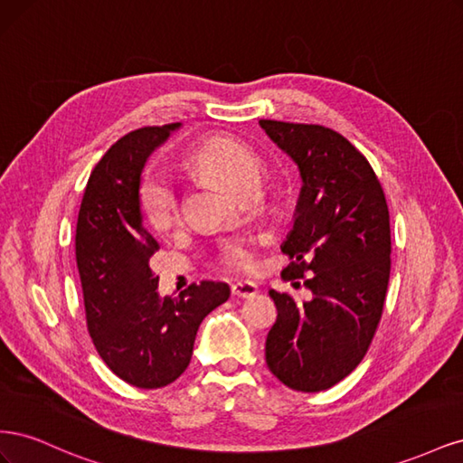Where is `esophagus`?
Listing matches in <instances>:
<instances>
[{
	"mask_svg": "<svg viewBox=\"0 0 463 463\" xmlns=\"http://www.w3.org/2000/svg\"><path fill=\"white\" fill-rule=\"evenodd\" d=\"M232 293L235 298H243V299H249V298H255L259 293V286L255 282H235L232 286Z\"/></svg>",
	"mask_w": 463,
	"mask_h": 463,
	"instance_id": "34e87169",
	"label": "esophagus"
}]
</instances>
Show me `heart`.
<instances>
[{
  "label": "heart",
  "instance_id": "1",
  "mask_svg": "<svg viewBox=\"0 0 463 463\" xmlns=\"http://www.w3.org/2000/svg\"><path fill=\"white\" fill-rule=\"evenodd\" d=\"M185 164L194 174L218 181L232 193L247 185H257L260 160L253 148L232 137H210L193 148ZM138 203L148 226L156 232L172 230L179 220V204L174 187L162 175H146L138 187ZM220 262L226 269L249 270L255 264L253 243L230 240L220 249Z\"/></svg>",
  "mask_w": 463,
  "mask_h": 463
}]
</instances>
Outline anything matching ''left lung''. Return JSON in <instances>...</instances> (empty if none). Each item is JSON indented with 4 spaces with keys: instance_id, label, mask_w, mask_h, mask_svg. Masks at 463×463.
<instances>
[{
    "instance_id": "obj_1",
    "label": "left lung",
    "mask_w": 463,
    "mask_h": 463,
    "mask_svg": "<svg viewBox=\"0 0 463 463\" xmlns=\"http://www.w3.org/2000/svg\"><path fill=\"white\" fill-rule=\"evenodd\" d=\"M296 162L301 191L282 243L284 278H303L305 303L270 289L278 317L266 335V365L279 383L320 392L365 357L383 315L390 279V216L367 158L322 125L259 121ZM293 286H299L296 282Z\"/></svg>"
}]
</instances>
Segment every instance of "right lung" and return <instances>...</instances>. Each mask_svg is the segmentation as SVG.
<instances>
[{"instance_id": "right-lung-1", "label": "right lung", "mask_w": 463, "mask_h": 463, "mask_svg": "<svg viewBox=\"0 0 463 463\" xmlns=\"http://www.w3.org/2000/svg\"><path fill=\"white\" fill-rule=\"evenodd\" d=\"M181 123L121 137L96 164L82 197L75 255L87 326L98 355L121 381L162 388L189 367L203 318L228 301L223 282L160 298L148 259L160 249L145 230L138 187L150 154Z\"/></svg>"}]
</instances>
